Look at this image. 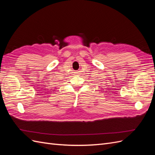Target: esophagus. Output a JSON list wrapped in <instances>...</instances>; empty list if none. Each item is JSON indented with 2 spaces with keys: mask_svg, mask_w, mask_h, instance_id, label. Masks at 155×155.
Listing matches in <instances>:
<instances>
[{
  "mask_svg": "<svg viewBox=\"0 0 155 155\" xmlns=\"http://www.w3.org/2000/svg\"><path fill=\"white\" fill-rule=\"evenodd\" d=\"M75 73H76V74H78V72H75Z\"/></svg>",
  "mask_w": 155,
  "mask_h": 155,
  "instance_id": "obj_1",
  "label": "esophagus"
}]
</instances>
